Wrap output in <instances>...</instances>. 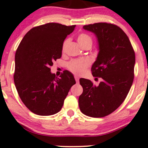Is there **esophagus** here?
Returning a JSON list of instances; mask_svg holds the SVG:
<instances>
[{"instance_id":"obj_1","label":"esophagus","mask_w":148,"mask_h":148,"mask_svg":"<svg viewBox=\"0 0 148 148\" xmlns=\"http://www.w3.org/2000/svg\"><path fill=\"white\" fill-rule=\"evenodd\" d=\"M74 78H75V80H76V82H79V76H74Z\"/></svg>"}]
</instances>
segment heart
<instances>
[{"label": "heart", "instance_id": "heart-1", "mask_svg": "<svg viewBox=\"0 0 148 148\" xmlns=\"http://www.w3.org/2000/svg\"><path fill=\"white\" fill-rule=\"evenodd\" d=\"M77 40L80 45L82 47L87 45H92V39L89 35L86 33H81L77 37ZM68 40H64L62 45V49H64L66 45H67ZM90 62L86 59H78V60H74L69 62L67 67L68 69L72 73L76 74V75H81L84 74L87 67L89 66Z\"/></svg>", "mask_w": 148, "mask_h": 148}]
</instances>
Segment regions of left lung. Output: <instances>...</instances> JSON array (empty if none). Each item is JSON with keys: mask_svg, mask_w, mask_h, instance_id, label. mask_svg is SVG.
Masks as SVG:
<instances>
[{"mask_svg": "<svg viewBox=\"0 0 148 148\" xmlns=\"http://www.w3.org/2000/svg\"><path fill=\"white\" fill-rule=\"evenodd\" d=\"M84 29L95 35L99 53L92 66V74L102 81L95 86L80 79L83 93L79 96L81 111L93 118H102L118 108L133 84L135 53L127 35L118 25L108 23L86 25Z\"/></svg>", "mask_w": 148, "mask_h": 148, "instance_id": "left-lung-1", "label": "left lung"}]
</instances>
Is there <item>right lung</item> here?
<instances>
[{
	"label": "right lung",
	"mask_w": 148,
	"mask_h": 148,
	"mask_svg": "<svg viewBox=\"0 0 148 148\" xmlns=\"http://www.w3.org/2000/svg\"><path fill=\"white\" fill-rule=\"evenodd\" d=\"M75 25L48 23L34 27L20 42L15 53L14 81L25 106L39 115L59 112L73 85L74 76L64 70L56 77L51 72L53 62L60 58L62 45Z\"/></svg>",
	"instance_id": "obj_1"
}]
</instances>
